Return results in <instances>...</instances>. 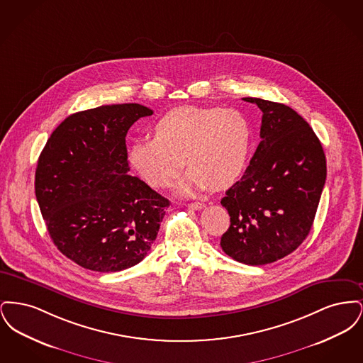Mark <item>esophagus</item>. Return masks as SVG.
Returning a JSON list of instances; mask_svg holds the SVG:
<instances>
[{"mask_svg": "<svg viewBox=\"0 0 363 363\" xmlns=\"http://www.w3.org/2000/svg\"><path fill=\"white\" fill-rule=\"evenodd\" d=\"M188 207L191 208V209H201V208L206 207V204H203V203H189Z\"/></svg>", "mask_w": 363, "mask_h": 363, "instance_id": "esophagus-1", "label": "esophagus"}]
</instances>
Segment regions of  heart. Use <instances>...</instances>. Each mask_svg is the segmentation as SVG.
<instances>
[{
  "instance_id": "1",
  "label": "heart",
  "mask_w": 363,
  "mask_h": 363,
  "mask_svg": "<svg viewBox=\"0 0 363 363\" xmlns=\"http://www.w3.org/2000/svg\"><path fill=\"white\" fill-rule=\"evenodd\" d=\"M154 138L132 143L128 159L151 186L173 185L185 167L189 173L179 190L230 186L242 173L250 147V128L233 108L179 106L154 123Z\"/></svg>"
}]
</instances>
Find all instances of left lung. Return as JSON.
<instances>
[{
    "label": "left lung",
    "mask_w": 363,
    "mask_h": 363,
    "mask_svg": "<svg viewBox=\"0 0 363 363\" xmlns=\"http://www.w3.org/2000/svg\"><path fill=\"white\" fill-rule=\"evenodd\" d=\"M262 111L259 147L222 206L230 227L220 246L247 265L283 259L305 241L327 178V160L315 133L295 110L243 98Z\"/></svg>",
    "instance_id": "8db88e82"
}]
</instances>
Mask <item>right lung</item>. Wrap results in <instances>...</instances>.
<instances>
[{
	"instance_id": "add662e5",
	"label": "right lung",
	"mask_w": 363,
	"mask_h": 363,
	"mask_svg": "<svg viewBox=\"0 0 363 363\" xmlns=\"http://www.w3.org/2000/svg\"><path fill=\"white\" fill-rule=\"evenodd\" d=\"M152 110L138 104L79 111L48 140L35 194L57 249L96 272L138 264L155 241L170 201L129 175L125 138Z\"/></svg>"
}]
</instances>
